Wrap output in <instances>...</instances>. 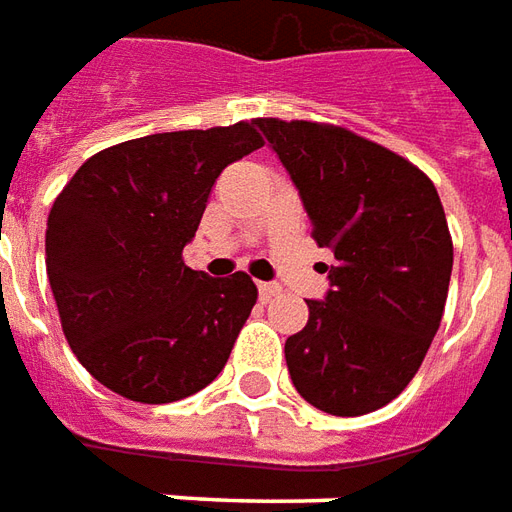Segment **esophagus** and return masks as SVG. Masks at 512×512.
<instances>
[{"mask_svg": "<svg viewBox=\"0 0 512 512\" xmlns=\"http://www.w3.org/2000/svg\"><path fill=\"white\" fill-rule=\"evenodd\" d=\"M259 292H262L264 300H270V297L281 295L284 289H281V286H278V284H267V281H264V284H259Z\"/></svg>", "mask_w": 512, "mask_h": 512, "instance_id": "obj_1", "label": "esophagus"}]
</instances>
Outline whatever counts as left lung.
<instances>
[{"mask_svg":"<svg viewBox=\"0 0 512 512\" xmlns=\"http://www.w3.org/2000/svg\"><path fill=\"white\" fill-rule=\"evenodd\" d=\"M295 181L311 237L333 253L325 300L286 339L297 394L333 416L389 405L419 372L452 275L433 181L408 159L331 123L256 118Z\"/></svg>","mask_w":512,"mask_h":512,"instance_id":"1","label":"left lung"}]
</instances>
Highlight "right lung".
Listing matches in <instances>:
<instances>
[{"instance_id":"right-lung-1","label":"right lung","mask_w":512,"mask_h":512,"mask_svg":"<svg viewBox=\"0 0 512 512\" xmlns=\"http://www.w3.org/2000/svg\"><path fill=\"white\" fill-rule=\"evenodd\" d=\"M256 121L162 132L93 154L46 220V275L79 364L126 400L190 397L223 372L256 306L250 275L209 278L181 250Z\"/></svg>"}]
</instances>
